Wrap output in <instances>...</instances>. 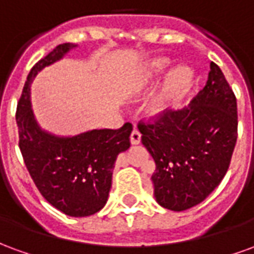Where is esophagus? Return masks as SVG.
<instances>
[{
  "label": "esophagus",
  "instance_id": "34e87169",
  "mask_svg": "<svg viewBox=\"0 0 254 254\" xmlns=\"http://www.w3.org/2000/svg\"><path fill=\"white\" fill-rule=\"evenodd\" d=\"M141 140V134L138 132L137 129H133L132 133H130V143L132 144H138Z\"/></svg>",
  "mask_w": 254,
  "mask_h": 254
}]
</instances>
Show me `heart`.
<instances>
[{
  "instance_id": "heart-1",
  "label": "heart",
  "mask_w": 254,
  "mask_h": 254,
  "mask_svg": "<svg viewBox=\"0 0 254 254\" xmlns=\"http://www.w3.org/2000/svg\"><path fill=\"white\" fill-rule=\"evenodd\" d=\"M167 65H169V61H167V60H163V58H162V60H156V61H154L152 65H151V70H152V73H159L162 72L163 69H166ZM185 80H187V73L182 72V70H178V72H176L171 76V87H178V85L184 83Z\"/></svg>"
}]
</instances>
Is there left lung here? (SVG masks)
<instances>
[{
  "instance_id": "obj_1",
  "label": "left lung",
  "mask_w": 254,
  "mask_h": 254,
  "mask_svg": "<svg viewBox=\"0 0 254 254\" xmlns=\"http://www.w3.org/2000/svg\"><path fill=\"white\" fill-rule=\"evenodd\" d=\"M205 87L181 110H165L140 121L141 143L154 158L155 198L171 211L204 201L229 170L238 116L237 99L223 72L209 65Z\"/></svg>"
}]
</instances>
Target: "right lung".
<instances>
[{"label":"right lung","mask_w":254,"mask_h":254,"mask_svg":"<svg viewBox=\"0 0 254 254\" xmlns=\"http://www.w3.org/2000/svg\"><path fill=\"white\" fill-rule=\"evenodd\" d=\"M72 47V43L58 45L32 66L17 102L16 122L20 151L38 190L65 215L83 218L105 207L114 162L130 147L133 127L127 122L120 129H95L73 137H57L38 127L31 110V81Z\"/></svg>","instance_id":"add662e5"}]
</instances>
